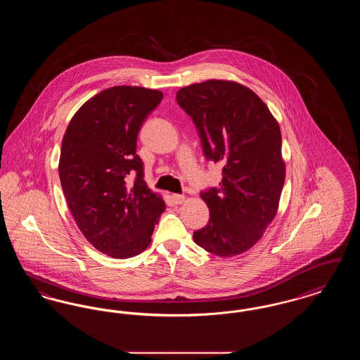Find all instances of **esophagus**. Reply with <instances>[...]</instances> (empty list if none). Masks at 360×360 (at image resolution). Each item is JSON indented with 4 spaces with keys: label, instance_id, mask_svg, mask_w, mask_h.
<instances>
[{
    "label": "esophagus",
    "instance_id": "obj_1",
    "mask_svg": "<svg viewBox=\"0 0 360 360\" xmlns=\"http://www.w3.org/2000/svg\"><path fill=\"white\" fill-rule=\"evenodd\" d=\"M172 204H175V205H181L185 201V195H182V194H172Z\"/></svg>",
    "mask_w": 360,
    "mask_h": 360
}]
</instances>
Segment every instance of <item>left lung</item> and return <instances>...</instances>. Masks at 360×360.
Here are the masks:
<instances>
[{"mask_svg": "<svg viewBox=\"0 0 360 360\" xmlns=\"http://www.w3.org/2000/svg\"><path fill=\"white\" fill-rule=\"evenodd\" d=\"M176 103L194 122L206 160L223 165L220 186L200 193L210 217L193 233L194 243L217 257L239 255L276 214L285 182L279 125L266 103L236 82L182 87Z\"/></svg>", "mask_w": 360, "mask_h": 360, "instance_id": "8db88e82", "label": "left lung"}]
</instances>
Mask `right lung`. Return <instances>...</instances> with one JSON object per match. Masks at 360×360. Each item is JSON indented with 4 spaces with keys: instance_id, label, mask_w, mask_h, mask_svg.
<instances>
[{
    "instance_id": "add662e5",
    "label": "right lung",
    "mask_w": 360,
    "mask_h": 360,
    "mask_svg": "<svg viewBox=\"0 0 360 360\" xmlns=\"http://www.w3.org/2000/svg\"><path fill=\"white\" fill-rule=\"evenodd\" d=\"M162 98L159 90L109 87L79 108L63 136L59 178L70 212L86 239L109 257L143 252L165 210L136 154L139 131Z\"/></svg>"
}]
</instances>
